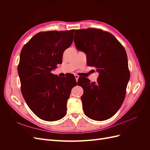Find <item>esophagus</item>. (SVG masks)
<instances>
[{"mask_svg":"<svg viewBox=\"0 0 150 150\" xmlns=\"http://www.w3.org/2000/svg\"><path fill=\"white\" fill-rule=\"evenodd\" d=\"M74 76H75V78H76V81H78V79H79V76L78 75H77V74L74 75Z\"/></svg>","mask_w":150,"mask_h":150,"instance_id":"1","label":"esophagus"}]
</instances>
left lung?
<instances>
[{
  "mask_svg": "<svg viewBox=\"0 0 150 150\" xmlns=\"http://www.w3.org/2000/svg\"><path fill=\"white\" fill-rule=\"evenodd\" d=\"M74 41L86 54L88 65L99 72L96 83L85 78L79 83L84 113L96 121L110 118L124 101L130 78L125 49L112 34L98 29L76 30Z\"/></svg>",
  "mask_w": 150,
  "mask_h": 150,
  "instance_id": "left-lung-1",
  "label": "left lung"
}]
</instances>
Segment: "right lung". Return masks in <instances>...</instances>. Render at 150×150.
Masks as SVG:
<instances>
[{"instance_id": "obj_1", "label": "right lung", "mask_w": 150, "mask_h": 150, "mask_svg": "<svg viewBox=\"0 0 150 150\" xmlns=\"http://www.w3.org/2000/svg\"><path fill=\"white\" fill-rule=\"evenodd\" d=\"M74 32L39 33L21 52L17 69L22 96L31 111L42 120L57 121L66 116L67 101L77 85L76 79L51 72L62 62L63 52L73 41Z\"/></svg>"}]
</instances>
